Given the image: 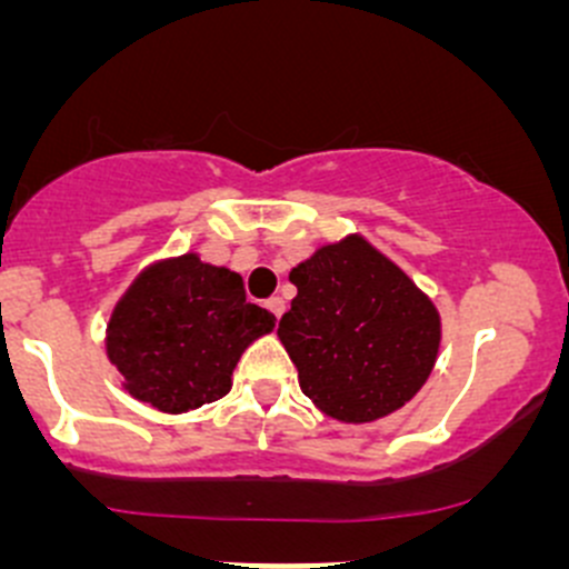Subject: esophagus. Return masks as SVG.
<instances>
[{"label": "esophagus", "instance_id": "esophagus-1", "mask_svg": "<svg viewBox=\"0 0 569 569\" xmlns=\"http://www.w3.org/2000/svg\"><path fill=\"white\" fill-rule=\"evenodd\" d=\"M267 308H269V311L274 313V319H280V317H283V311H286L283 297H269V300H267Z\"/></svg>", "mask_w": 569, "mask_h": 569}]
</instances>
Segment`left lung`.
<instances>
[{
    "label": "left lung",
    "instance_id": "8db88e82",
    "mask_svg": "<svg viewBox=\"0 0 569 569\" xmlns=\"http://www.w3.org/2000/svg\"><path fill=\"white\" fill-rule=\"evenodd\" d=\"M289 280L297 297L278 338L325 416L371 423L421 391L438 360L440 313L391 258L349 233L297 263Z\"/></svg>",
    "mask_w": 569,
    "mask_h": 569
}]
</instances>
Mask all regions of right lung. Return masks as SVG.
<instances>
[{"instance_id":"1","label":"right lung","mask_w":569,"mask_h":569,"mask_svg":"<svg viewBox=\"0 0 569 569\" xmlns=\"http://www.w3.org/2000/svg\"><path fill=\"white\" fill-rule=\"evenodd\" d=\"M272 327L237 272L183 252L146 267L126 289L107 325V358L137 401L178 416L231 391L242 352Z\"/></svg>"}]
</instances>
